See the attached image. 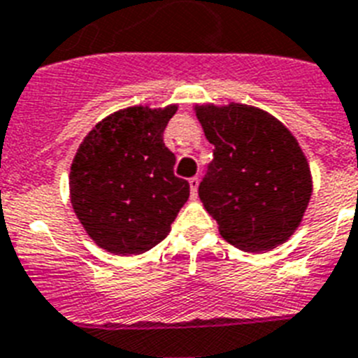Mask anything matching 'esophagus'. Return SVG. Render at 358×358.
Returning <instances> with one entry per match:
<instances>
[{
	"label": "esophagus",
	"mask_w": 358,
	"mask_h": 358,
	"mask_svg": "<svg viewBox=\"0 0 358 358\" xmlns=\"http://www.w3.org/2000/svg\"><path fill=\"white\" fill-rule=\"evenodd\" d=\"M197 186H199V177H192L190 179V192L192 197L197 196Z\"/></svg>",
	"instance_id": "esophagus-1"
}]
</instances>
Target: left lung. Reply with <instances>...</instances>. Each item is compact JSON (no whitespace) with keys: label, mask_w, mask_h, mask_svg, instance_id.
<instances>
[{"label":"left lung","mask_w":358,"mask_h":358,"mask_svg":"<svg viewBox=\"0 0 358 358\" xmlns=\"http://www.w3.org/2000/svg\"><path fill=\"white\" fill-rule=\"evenodd\" d=\"M214 159L199 197L221 236L245 252L268 250L296 230L311 199V172L285 126L252 106H196Z\"/></svg>","instance_id":"1"}]
</instances>
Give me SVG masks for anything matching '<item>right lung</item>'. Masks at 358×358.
<instances>
[{
    "label": "right lung",
    "instance_id": "add662e5",
    "mask_svg": "<svg viewBox=\"0 0 358 358\" xmlns=\"http://www.w3.org/2000/svg\"><path fill=\"white\" fill-rule=\"evenodd\" d=\"M177 106L120 109L80 144L69 173L71 203L85 232L113 254H143L166 238L190 196L162 141Z\"/></svg>",
    "mask_w": 358,
    "mask_h": 358
}]
</instances>
